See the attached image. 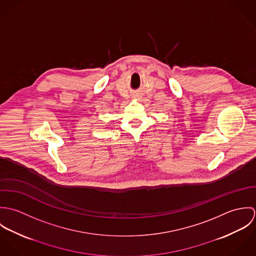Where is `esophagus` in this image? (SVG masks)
<instances>
[{
  "mask_svg": "<svg viewBox=\"0 0 256 256\" xmlns=\"http://www.w3.org/2000/svg\"><path fill=\"white\" fill-rule=\"evenodd\" d=\"M134 98H137V96H134Z\"/></svg>",
  "mask_w": 256,
  "mask_h": 256,
  "instance_id": "obj_1",
  "label": "esophagus"
}]
</instances>
